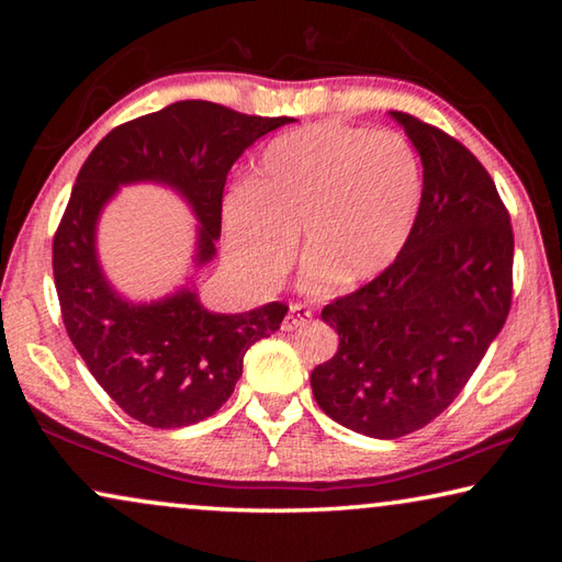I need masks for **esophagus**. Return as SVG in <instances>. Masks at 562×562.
I'll return each instance as SVG.
<instances>
[{"mask_svg": "<svg viewBox=\"0 0 562 562\" xmlns=\"http://www.w3.org/2000/svg\"><path fill=\"white\" fill-rule=\"evenodd\" d=\"M310 322H312V310L307 307V304L292 302L288 317H284V322H282V329H284V331H294V329L307 327Z\"/></svg>", "mask_w": 562, "mask_h": 562, "instance_id": "esophagus-1", "label": "esophagus"}]
</instances>
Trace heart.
<instances>
[{
    "label": "heart",
    "instance_id": "obj_1",
    "mask_svg": "<svg viewBox=\"0 0 562 562\" xmlns=\"http://www.w3.org/2000/svg\"><path fill=\"white\" fill-rule=\"evenodd\" d=\"M422 186V160L402 133L304 126L265 148L252 186L227 193L225 247L240 270L274 274L302 233L304 272L327 290L359 288L402 255Z\"/></svg>",
    "mask_w": 562,
    "mask_h": 562
}]
</instances>
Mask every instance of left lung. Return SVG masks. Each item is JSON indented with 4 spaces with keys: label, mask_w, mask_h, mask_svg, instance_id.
<instances>
[{
    "label": "left lung",
    "mask_w": 562,
    "mask_h": 562,
    "mask_svg": "<svg viewBox=\"0 0 562 562\" xmlns=\"http://www.w3.org/2000/svg\"><path fill=\"white\" fill-rule=\"evenodd\" d=\"M422 156L424 190L402 255L322 319L339 349L312 372L322 412L372 439L431 424L481 364L513 300V227L496 183L449 133L392 111Z\"/></svg>",
    "instance_id": "1"
}]
</instances>
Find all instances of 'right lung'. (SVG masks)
<instances>
[{
	"mask_svg": "<svg viewBox=\"0 0 562 562\" xmlns=\"http://www.w3.org/2000/svg\"><path fill=\"white\" fill-rule=\"evenodd\" d=\"M290 121L178 101L106 133L76 176L52 247L61 319L93 379L136 422L180 429L213 416L243 376L245 351L280 329L288 304L215 315L190 288L150 304L123 300L97 258L103 205L119 186L140 180L178 190L201 223L195 262H211L227 170L245 148Z\"/></svg>",
	"mask_w": 562,
	"mask_h": 562,
	"instance_id": "right-lung-1",
	"label": "right lung"
}]
</instances>
